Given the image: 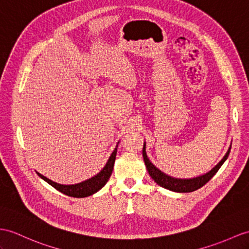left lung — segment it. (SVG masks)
Wrapping results in <instances>:
<instances>
[{"mask_svg":"<svg viewBox=\"0 0 249 249\" xmlns=\"http://www.w3.org/2000/svg\"><path fill=\"white\" fill-rule=\"evenodd\" d=\"M230 149H231V145L228 148L226 154L224 155V157L219 161V163L212 168L209 172L193 178H175L161 172L160 169H157L148 159L147 153H145V142L143 143V148H142V156H143L145 167H147V170L150 174V177L153 178V180L156 184H159L160 187L165 188V189L171 190L174 192H192V191L197 190L198 188L203 187L206 183H208V181L213 178V175L219 171L221 166L227 160Z\"/></svg>","mask_w":249,"mask_h":249,"instance_id":"1","label":"left lung"}]
</instances>
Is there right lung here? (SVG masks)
Wrapping results in <instances>:
<instances>
[{
	"label": "right lung",
	"mask_w": 249,
	"mask_h": 249,
	"mask_svg": "<svg viewBox=\"0 0 249 249\" xmlns=\"http://www.w3.org/2000/svg\"><path fill=\"white\" fill-rule=\"evenodd\" d=\"M117 147H118V143L116 145V148H115V150L112 152L110 159H108L104 169H102V170L98 174H96L95 177L84 180V181H82V183L75 184V185H61V184L54 183V181L43 177V175L38 173V172L37 173L42 179H44L46 183L53 186L54 189H57L58 191L62 192L65 196H69L71 197H87V196L94 195V193H96L97 191H99L101 188L107 184L108 178H110L112 171H113V168H114L115 159H116Z\"/></svg>",
	"instance_id": "1"
}]
</instances>
